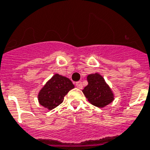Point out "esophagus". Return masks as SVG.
I'll list each match as a JSON object with an SVG mask.
<instances>
[{"label":"esophagus","mask_w":150,"mask_h":150,"mask_svg":"<svg viewBox=\"0 0 150 150\" xmlns=\"http://www.w3.org/2000/svg\"><path fill=\"white\" fill-rule=\"evenodd\" d=\"M75 85H76V87H77L78 88H79V89H82L83 83L81 81H79V82L75 83Z\"/></svg>","instance_id":"esophagus-1"}]
</instances>
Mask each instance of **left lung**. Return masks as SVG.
<instances>
[{"label":"left lung","instance_id":"1","mask_svg":"<svg viewBox=\"0 0 150 150\" xmlns=\"http://www.w3.org/2000/svg\"><path fill=\"white\" fill-rule=\"evenodd\" d=\"M88 84L83 90L86 98L97 107H105L114 100V94L104 78L95 73L88 75Z\"/></svg>","mask_w":150,"mask_h":150}]
</instances>
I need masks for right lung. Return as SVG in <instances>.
<instances>
[{"mask_svg": "<svg viewBox=\"0 0 150 150\" xmlns=\"http://www.w3.org/2000/svg\"><path fill=\"white\" fill-rule=\"evenodd\" d=\"M74 88L75 86L69 79L56 74L39 93V102L44 107L53 110L63 101L65 96Z\"/></svg>", "mask_w": 150, "mask_h": 150, "instance_id": "right-lung-1", "label": "right lung"}]
</instances>
